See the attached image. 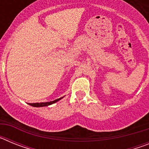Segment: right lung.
Returning a JSON list of instances; mask_svg holds the SVG:
<instances>
[{"label":"right lung","instance_id":"obj_1","mask_svg":"<svg viewBox=\"0 0 149 149\" xmlns=\"http://www.w3.org/2000/svg\"><path fill=\"white\" fill-rule=\"evenodd\" d=\"M63 97H64V96H63ZM63 97H62V98H57V99L54 100V101H50V102H41V103H33V104H30V106L34 107H47V106H49V105L52 104L56 103V102H57L58 101L61 100Z\"/></svg>","mask_w":149,"mask_h":149}]
</instances>
